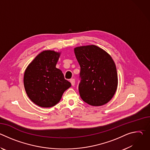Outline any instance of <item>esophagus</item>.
<instances>
[{
	"instance_id": "obj_1",
	"label": "esophagus",
	"mask_w": 150,
	"mask_h": 150,
	"mask_svg": "<svg viewBox=\"0 0 150 150\" xmlns=\"http://www.w3.org/2000/svg\"><path fill=\"white\" fill-rule=\"evenodd\" d=\"M70 82H71V84H72V86H74V85H75V79H74V78L71 79H70Z\"/></svg>"
}]
</instances>
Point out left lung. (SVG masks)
<instances>
[{
	"mask_svg": "<svg viewBox=\"0 0 150 150\" xmlns=\"http://www.w3.org/2000/svg\"><path fill=\"white\" fill-rule=\"evenodd\" d=\"M81 71L79 92L82 100L93 106L108 103L117 87V74L112 57L102 49L88 45L74 49Z\"/></svg>",
	"mask_w": 150,
	"mask_h": 150,
	"instance_id": "left-lung-1",
	"label": "left lung"
}]
</instances>
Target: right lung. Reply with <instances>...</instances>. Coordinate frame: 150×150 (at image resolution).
<instances>
[{"instance_id":"1","label":"right lung","mask_w":150,"mask_h":150,"mask_svg":"<svg viewBox=\"0 0 150 150\" xmlns=\"http://www.w3.org/2000/svg\"><path fill=\"white\" fill-rule=\"evenodd\" d=\"M60 53L45 50L29 64L24 76V85L29 98L41 108L57 104L71 83L56 68Z\"/></svg>"}]
</instances>
